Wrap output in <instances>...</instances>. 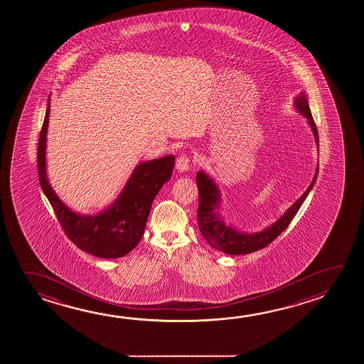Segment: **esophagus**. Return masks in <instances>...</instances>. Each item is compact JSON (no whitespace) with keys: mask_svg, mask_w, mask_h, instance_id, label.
<instances>
[{"mask_svg":"<svg viewBox=\"0 0 364 364\" xmlns=\"http://www.w3.org/2000/svg\"><path fill=\"white\" fill-rule=\"evenodd\" d=\"M191 166V157L188 155H181L178 157V160H176V168L179 170V171H188Z\"/></svg>","mask_w":364,"mask_h":364,"instance_id":"esophagus-1","label":"esophagus"}]
</instances>
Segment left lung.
I'll return each instance as SVG.
<instances>
[{"label":"left lung","instance_id":"8db88e82","mask_svg":"<svg viewBox=\"0 0 364 364\" xmlns=\"http://www.w3.org/2000/svg\"><path fill=\"white\" fill-rule=\"evenodd\" d=\"M296 107L298 112L304 115L309 124L311 125L316 144L318 142V133L316 128L315 120L312 118L307 97L304 92L296 99ZM318 175V170H316L315 178L312 180L309 189L304 191V196L293 204L291 208L287 210L279 220L262 230L260 232L242 233L236 231L232 227L227 226L225 222L220 220L217 213V207L220 203V191L213 180L207 176L205 173L199 171L197 173L198 191H199V205H198V226L200 230L203 237L208 241V244L218 251L230 255H244L257 250H262L272 244L280 233L289 226L294 215H297L298 209L301 208L304 199L309 196L312 186L315 184L316 178Z\"/></svg>","mask_w":364,"mask_h":364}]
</instances>
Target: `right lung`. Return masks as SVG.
Listing matches in <instances>:
<instances>
[{
    "instance_id": "right-lung-1",
    "label": "right lung",
    "mask_w": 364,
    "mask_h": 364,
    "mask_svg": "<svg viewBox=\"0 0 364 364\" xmlns=\"http://www.w3.org/2000/svg\"><path fill=\"white\" fill-rule=\"evenodd\" d=\"M49 102L38 142V175L60 227L78 249L102 259L122 257L137 246L144 233L151 205L162 185L171 178L173 155L139 164L119 198L97 215H80L67 208L52 191L46 171Z\"/></svg>"
}]
</instances>
